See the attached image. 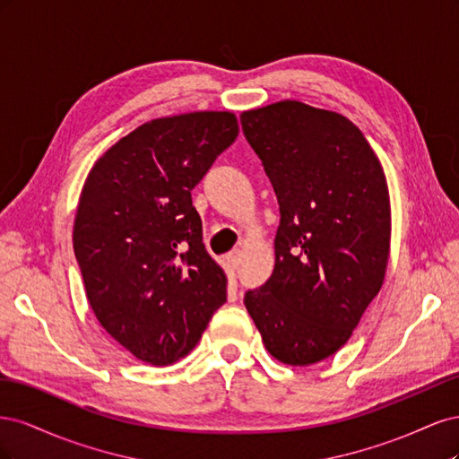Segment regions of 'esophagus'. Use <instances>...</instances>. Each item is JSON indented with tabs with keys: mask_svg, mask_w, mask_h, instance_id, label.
<instances>
[{
	"mask_svg": "<svg viewBox=\"0 0 459 459\" xmlns=\"http://www.w3.org/2000/svg\"><path fill=\"white\" fill-rule=\"evenodd\" d=\"M228 262H230L231 268H238L239 262H241V251H231L228 255Z\"/></svg>",
	"mask_w": 459,
	"mask_h": 459,
	"instance_id": "34e87169",
	"label": "esophagus"
}]
</instances>
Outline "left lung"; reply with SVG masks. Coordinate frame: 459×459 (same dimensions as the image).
<instances>
[{"instance_id": "8db88e82", "label": "left lung", "mask_w": 459, "mask_h": 459, "mask_svg": "<svg viewBox=\"0 0 459 459\" xmlns=\"http://www.w3.org/2000/svg\"><path fill=\"white\" fill-rule=\"evenodd\" d=\"M241 126L281 212L273 273L245 307L275 359L317 364L351 339L385 281L383 166L354 122L295 100L243 110Z\"/></svg>"}]
</instances>
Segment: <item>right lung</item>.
<instances>
[{"mask_svg": "<svg viewBox=\"0 0 459 459\" xmlns=\"http://www.w3.org/2000/svg\"><path fill=\"white\" fill-rule=\"evenodd\" d=\"M238 134L231 110L152 118L107 149L82 187L73 243L88 302L145 364L187 356L226 302L191 189Z\"/></svg>", "mask_w": 459, "mask_h": 459, "instance_id": "obj_1", "label": "right lung"}]
</instances>
